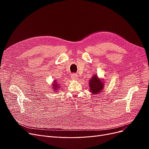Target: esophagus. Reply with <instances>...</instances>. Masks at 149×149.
Masks as SVG:
<instances>
[{"label": "esophagus", "instance_id": "obj_1", "mask_svg": "<svg viewBox=\"0 0 149 149\" xmlns=\"http://www.w3.org/2000/svg\"><path fill=\"white\" fill-rule=\"evenodd\" d=\"M71 78L74 80H77L78 79V76L76 74H72L71 76Z\"/></svg>", "mask_w": 149, "mask_h": 149}]
</instances>
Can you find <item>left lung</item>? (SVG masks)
Wrapping results in <instances>:
<instances>
[{
  "mask_svg": "<svg viewBox=\"0 0 149 149\" xmlns=\"http://www.w3.org/2000/svg\"><path fill=\"white\" fill-rule=\"evenodd\" d=\"M89 83L90 92L93 94H99V93H101L104 87V84L102 81V79L99 78L96 74H94L93 76V78L90 79Z\"/></svg>",
  "mask_w": 149,
  "mask_h": 149,
  "instance_id": "1",
  "label": "left lung"
}]
</instances>
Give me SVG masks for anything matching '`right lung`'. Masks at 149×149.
<instances>
[{
	"label": "right lung",
	"mask_w": 149,
	"mask_h": 149,
	"mask_svg": "<svg viewBox=\"0 0 149 149\" xmlns=\"http://www.w3.org/2000/svg\"><path fill=\"white\" fill-rule=\"evenodd\" d=\"M52 85H53V86H52V88H53V89H54V91L58 92V90L60 89H59V88H60V86L58 85V84L56 83V80L54 81V83H53V84Z\"/></svg>",
	"instance_id": "right-lung-1"
}]
</instances>
